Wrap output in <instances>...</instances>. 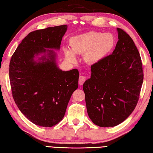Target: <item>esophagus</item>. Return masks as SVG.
I'll return each instance as SVG.
<instances>
[{"instance_id":"1","label":"esophagus","mask_w":153,"mask_h":153,"mask_svg":"<svg viewBox=\"0 0 153 153\" xmlns=\"http://www.w3.org/2000/svg\"><path fill=\"white\" fill-rule=\"evenodd\" d=\"M86 77L83 76H80L79 77V84L82 85L84 83V82L86 81Z\"/></svg>"}]
</instances>
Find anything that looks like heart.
Segmentation results:
<instances>
[{
  "label": "heart",
  "instance_id": "1",
  "mask_svg": "<svg viewBox=\"0 0 153 153\" xmlns=\"http://www.w3.org/2000/svg\"><path fill=\"white\" fill-rule=\"evenodd\" d=\"M115 45V37L111 33L92 31L71 38V49L65 48L64 55L70 63L76 61V55H84L88 63L94 64L102 60Z\"/></svg>",
  "mask_w": 153,
  "mask_h": 153
}]
</instances>
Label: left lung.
<instances>
[{"label":"left lung","instance_id":"8db88e82","mask_svg":"<svg viewBox=\"0 0 153 153\" xmlns=\"http://www.w3.org/2000/svg\"><path fill=\"white\" fill-rule=\"evenodd\" d=\"M113 53L91 66V77L83 84L87 112L95 125L117 126L128 118L138 102L144 74L133 40L117 28Z\"/></svg>","mask_w":153,"mask_h":153}]
</instances>
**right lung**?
<instances>
[{
  "instance_id": "right-lung-1",
  "label": "right lung",
  "mask_w": 153,
  "mask_h": 153,
  "mask_svg": "<svg viewBox=\"0 0 153 153\" xmlns=\"http://www.w3.org/2000/svg\"><path fill=\"white\" fill-rule=\"evenodd\" d=\"M67 25L50 27L28 33L9 64V79L15 104L31 122L52 127L61 121L73 92L78 88L77 69L64 71L56 63ZM44 53L37 62L36 56Z\"/></svg>"
}]
</instances>
